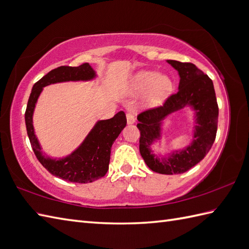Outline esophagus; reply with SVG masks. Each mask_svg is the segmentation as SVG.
Segmentation results:
<instances>
[{"label":"esophagus","instance_id":"obj_1","mask_svg":"<svg viewBox=\"0 0 249 249\" xmlns=\"http://www.w3.org/2000/svg\"><path fill=\"white\" fill-rule=\"evenodd\" d=\"M126 119H127V123L128 124H134L136 122V117L134 113L128 112L126 114Z\"/></svg>","mask_w":249,"mask_h":249}]
</instances>
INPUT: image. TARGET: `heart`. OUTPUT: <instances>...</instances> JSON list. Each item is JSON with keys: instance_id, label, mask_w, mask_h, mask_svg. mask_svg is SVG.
Segmentation results:
<instances>
[{"instance_id": "obj_1", "label": "heart", "mask_w": 249, "mask_h": 249, "mask_svg": "<svg viewBox=\"0 0 249 249\" xmlns=\"http://www.w3.org/2000/svg\"><path fill=\"white\" fill-rule=\"evenodd\" d=\"M131 88L136 92L148 90L149 101L154 104L160 103L172 90V80L164 74L156 71L142 70L135 74L131 79Z\"/></svg>"}]
</instances>
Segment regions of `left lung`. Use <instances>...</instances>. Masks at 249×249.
Returning a JSON list of instances; mask_svg holds the SVG:
<instances>
[{
  "mask_svg": "<svg viewBox=\"0 0 249 249\" xmlns=\"http://www.w3.org/2000/svg\"><path fill=\"white\" fill-rule=\"evenodd\" d=\"M179 75L177 93L162 106L138 115L140 154L152 171L164 175L181 174L205 158L215 140L218 107L212 80L190 62L166 60ZM189 107L194 111L193 140L187 147L173 150L165 156L154 154L151 145L160 140L164 121L171 114Z\"/></svg>",
  "mask_w": 249,
  "mask_h": 249,
  "instance_id": "8db88e82",
  "label": "left lung"
}]
</instances>
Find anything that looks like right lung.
<instances>
[{
  "label": "right lung",
  "mask_w": 249,
  "mask_h": 249,
  "mask_svg": "<svg viewBox=\"0 0 249 249\" xmlns=\"http://www.w3.org/2000/svg\"><path fill=\"white\" fill-rule=\"evenodd\" d=\"M96 76V72L89 63H84L79 67H59L44 75L34 85L28 98L25 124L33 151L39 162L52 175L70 182L88 183L106 175L111 146L126 126V115L124 111H120L112 119L97 121L76 149L66 157L57 159L51 158L42 152L38 138L35 135L33 125L35 107L46 86L66 82H90Z\"/></svg>",
  "instance_id": "obj_1"
}]
</instances>
